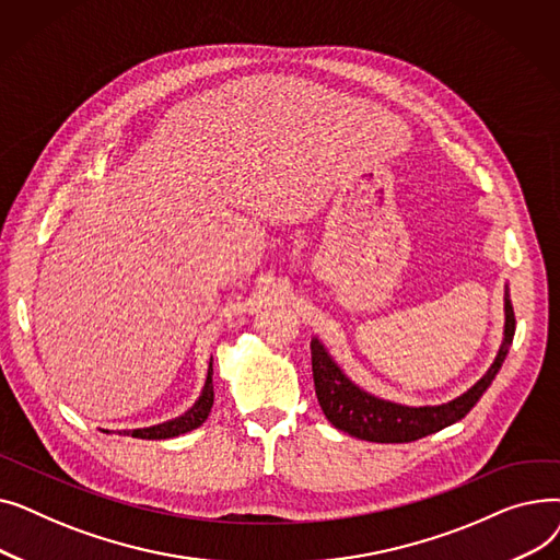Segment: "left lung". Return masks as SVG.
I'll list each match as a JSON object with an SVG mask.
<instances>
[{
    "instance_id": "obj_1",
    "label": "left lung",
    "mask_w": 560,
    "mask_h": 560,
    "mask_svg": "<svg viewBox=\"0 0 560 560\" xmlns=\"http://www.w3.org/2000/svg\"><path fill=\"white\" fill-rule=\"evenodd\" d=\"M504 308H506L504 342L499 347L494 363L483 374V378L477 381V384L465 395L443 406L410 408V406L393 404L386 399H378L374 395H368L342 374V370L334 363V359L327 354V349L319 345V340H313L311 365H313L315 395L322 410H325L327 420L336 429L354 435L359 440H370V443H413V440H420L429 433H435L440 429L463 420L492 384V378L499 372V368H502L509 354V347L513 342L515 313H513L509 288L504 298Z\"/></svg>"
}]
</instances>
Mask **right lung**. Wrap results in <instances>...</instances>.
<instances>
[{"label":"right lung","mask_w":560,"mask_h":560,"mask_svg":"<svg viewBox=\"0 0 560 560\" xmlns=\"http://www.w3.org/2000/svg\"><path fill=\"white\" fill-rule=\"evenodd\" d=\"M211 406H213V363L209 368V376H206L203 390L190 410H186L182 418L170 420L165 424H156L150 429H136L131 435L142 438V440H165V438H176L182 433H188L206 422V418H209V413H211Z\"/></svg>","instance_id":"1"}]
</instances>
